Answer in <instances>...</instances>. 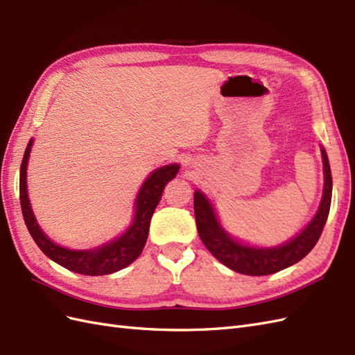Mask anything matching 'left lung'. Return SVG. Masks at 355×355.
Instances as JSON below:
<instances>
[{"mask_svg":"<svg viewBox=\"0 0 355 355\" xmlns=\"http://www.w3.org/2000/svg\"><path fill=\"white\" fill-rule=\"evenodd\" d=\"M324 166V192L314 219L297 237L274 249H256L237 243L222 230L211 204L200 191L194 192L197 231L202 244L225 266L244 275H268L299 262L314 249L330 211L331 171L324 149H321Z\"/></svg>","mask_w":355,"mask_h":355,"instance_id":"left-lung-1","label":"left lung"}]
</instances>
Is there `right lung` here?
<instances>
[{
    "label": "right lung",
    "mask_w": 355,
    "mask_h": 355,
    "mask_svg": "<svg viewBox=\"0 0 355 355\" xmlns=\"http://www.w3.org/2000/svg\"><path fill=\"white\" fill-rule=\"evenodd\" d=\"M32 142L34 141L31 139L25 149L22 164H20L19 191L20 207H22L26 228L41 252L49 256L51 261L67 268V270L84 275H108L123 270V268L136 261L145 247L149 223H151L153 213L161 200V196H163V189L167 182L176 176L179 166L171 164L161 167L146 179L136 200L137 207L133 225L120 239L114 240L110 244H105L96 250H68L65 247L53 243L46 237V234H42L34 213H32L26 191V166Z\"/></svg>",
    "instance_id": "add662e5"
}]
</instances>
